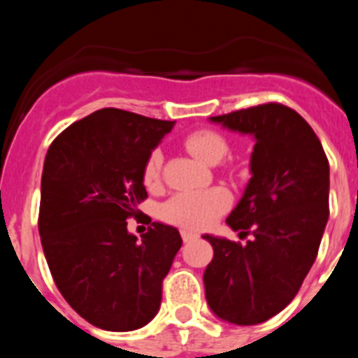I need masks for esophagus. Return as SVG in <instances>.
I'll return each instance as SVG.
<instances>
[{
	"label": "esophagus",
	"instance_id": "obj_1",
	"mask_svg": "<svg viewBox=\"0 0 358 358\" xmlns=\"http://www.w3.org/2000/svg\"><path fill=\"white\" fill-rule=\"evenodd\" d=\"M181 236H182V240H185V242H192V240H195L197 238V233H195V231H189V229H182L181 231Z\"/></svg>",
	"mask_w": 358,
	"mask_h": 358
}]
</instances>
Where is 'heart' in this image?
Returning <instances> with one entry per match:
<instances>
[{
  "instance_id": "obj_1",
  "label": "heart",
  "mask_w": 358,
  "mask_h": 358,
  "mask_svg": "<svg viewBox=\"0 0 358 358\" xmlns=\"http://www.w3.org/2000/svg\"><path fill=\"white\" fill-rule=\"evenodd\" d=\"M186 150L192 152L195 157L206 164H217L229 150L227 140L220 132L213 129H197L185 136ZM161 169H163V152L154 148L147 156L143 164V185L148 189H154L161 182ZM231 206V195L226 188L215 186L208 189H195V192H181L170 197L161 206V218L164 222L176 224L185 229H206L217 218L226 213Z\"/></svg>"
}]
</instances>
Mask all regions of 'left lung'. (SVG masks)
<instances>
[{"label":"left lung","mask_w":358,"mask_h":358,"mask_svg":"<svg viewBox=\"0 0 358 358\" xmlns=\"http://www.w3.org/2000/svg\"><path fill=\"white\" fill-rule=\"evenodd\" d=\"M231 131L255 136L252 177L227 226L248 242L204 235L213 260L204 273L210 308L233 324H258L280 314L317 258L328 222L330 164L315 132L278 102L213 116Z\"/></svg>","instance_id":"8db88e82"}]
</instances>
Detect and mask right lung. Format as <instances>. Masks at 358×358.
I'll use <instances>...</instances> for the list:
<instances>
[{
	"instance_id": "obj_1",
	"label": "right lung",
	"mask_w": 358,
	"mask_h": 358,
	"mask_svg": "<svg viewBox=\"0 0 358 358\" xmlns=\"http://www.w3.org/2000/svg\"><path fill=\"white\" fill-rule=\"evenodd\" d=\"M173 123L123 109L94 110L50 145L41 179L39 235L59 292L93 327L131 331L154 319L181 235L152 222L127 231L147 199L143 164Z\"/></svg>"
}]
</instances>
